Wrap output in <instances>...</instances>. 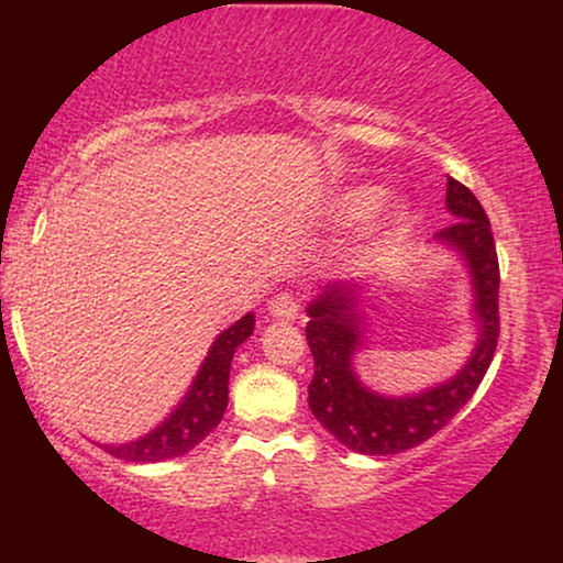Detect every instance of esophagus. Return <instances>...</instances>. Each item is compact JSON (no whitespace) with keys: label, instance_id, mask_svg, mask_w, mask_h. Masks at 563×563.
I'll use <instances>...</instances> for the list:
<instances>
[{"label":"esophagus","instance_id":"34e87169","mask_svg":"<svg viewBox=\"0 0 563 563\" xmlns=\"http://www.w3.org/2000/svg\"><path fill=\"white\" fill-rule=\"evenodd\" d=\"M299 299L294 294H288V290H280V294H275L269 299V314L277 320H296L299 318Z\"/></svg>","mask_w":563,"mask_h":563}]
</instances>
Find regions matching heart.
<instances>
[{
  "label": "heart",
  "mask_w": 563,
  "mask_h": 563,
  "mask_svg": "<svg viewBox=\"0 0 563 563\" xmlns=\"http://www.w3.org/2000/svg\"><path fill=\"white\" fill-rule=\"evenodd\" d=\"M380 203V190L378 187H354V190H346L344 196L335 200V217L344 219V222H357V219H365L373 209Z\"/></svg>",
  "instance_id": "obj_1"
}]
</instances>
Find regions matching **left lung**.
<instances>
[{
    "instance_id": "left-lung-1",
    "label": "left lung",
    "mask_w": 563,
    "mask_h": 563,
    "mask_svg": "<svg viewBox=\"0 0 563 563\" xmlns=\"http://www.w3.org/2000/svg\"><path fill=\"white\" fill-rule=\"evenodd\" d=\"M448 203L455 222L439 230V241L468 264L474 286L476 339L474 354L457 376L431 386L412 397H380L360 384L352 357L363 339V318L357 314L354 290L357 283L328 286L307 307V344L314 357V376L309 384V410L349 450L363 455H394L426 442L444 429L461 407L479 389L500 335L497 288L500 267L489 230V219L474 192L448 177Z\"/></svg>"
}]
</instances>
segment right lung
I'll list each match as a JSON object with an SVG mask.
<instances>
[{"label": "right lung", "instance_id": "1", "mask_svg": "<svg viewBox=\"0 0 563 563\" xmlns=\"http://www.w3.org/2000/svg\"><path fill=\"white\" fill-rule=\"evenodd\" d=\"M254 333V314H245L230 325L228 331L217 335V341L209 349V357L200 365L196 380H192L190 391L179 402L177 410L166 418L158 429L151 434L134 439L126 444H102L111 455L121 461L132 463H156L169 461V457L185 455L203 442L211 431L222 421L224 410H228V380H230V363L235 349L243 344L249 335Z\"/></svg>", "mask_w": 563, "mask_h": 563}]
</instances>
